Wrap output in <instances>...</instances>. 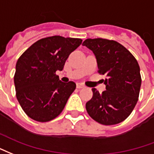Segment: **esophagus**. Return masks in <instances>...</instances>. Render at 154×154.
Wrapping results in <instances>:
<instances>
[{
    "instance_id": "34e87169",
    "label": "esophagus",
    "mask_w": 154,
    "mask_h": 154,
    "mask_svg": "<svg viewBox=\"0 0 154 154\" xmlns=\"http://www.w3.org/2000/svg\"><path fill=\"white\" fill-rule=\"evenodd\" d=\"M76 87H77V88H85V86L84 85H82L81 83H78V84L76 85Z\"/></svg>"
}]
</instances>
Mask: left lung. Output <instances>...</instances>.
Segmentation results:
<instances>
[{
	"label": "left lung",
	"mask_w": 154,
	"mask_h": 154,
	"mask_svg": "<svg viewBox=\"0 0 154 154\" xmlns=\"http://www.w3.org/2000/svg\"><path fill=\"white\" fill-rule=\"evenodd\" d=\"M96 57L98 73L106 77V90L93 88L86 110L94 121L106 125L118 124L131 115L141 86L139 64L124 46L113 40L86 39L83 42Z\"/></svg>",
	"instance_id": "8db88e82"
}]
</instances>
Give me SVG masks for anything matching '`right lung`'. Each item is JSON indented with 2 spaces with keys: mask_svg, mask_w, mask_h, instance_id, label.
Wrapping results in <instances>:
<instances>
[{
  "mask_svg": "<svg viewBox=\"0 0 154 154\" xmlns=\"http://www.w3.org/2000/svg\"><path fill=\"white\" fill-rule=\"evenodd\" d=\"M81 43L80 38L48 37L34 42L19 58L14 77L16 97L30 118L47 122L63 111L76 85L60 81L56 71L63 69L69 54Z\"/></svg>",
  "mask_w": 154,
  "mask_h": 154,
  "instance_id": "obj_1",
  "label": "right lung"
}]
</instances>
